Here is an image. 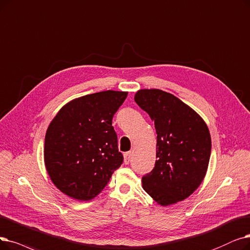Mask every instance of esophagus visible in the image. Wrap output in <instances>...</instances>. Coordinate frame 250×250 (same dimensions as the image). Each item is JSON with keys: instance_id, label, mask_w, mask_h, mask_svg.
I'll use <instances>...</instances> for the list:
<instances>
[{"instance_id": "34e87169", "label": "esophagus", "mask_w": 250, "mask_h": 250, "mask_svg": "<svg viewBox=\"0 0 250 250\" xmlns=\"http://www.w3.org/2000/svg\"><path fill=\"white\" fill-rule=\"evenodd\" d=\"M131 154H132V152H131V151L125 152V153L124 154V157H125V165H128V164H129V160H131Z\"/></svg>"}]
</instances>
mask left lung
<instances>
[{
	"label": "left lung",
	"instance_id": "left-lung-1",
	"mask_svg": "<svg viewBox=\"0 0 250 250\" xmlns=\"http://www.w3.org/2000/svg\"><path fill=\"white\" fill-rule=\"evenodd\" d=\"M135 101L154 122L157 134V160L142 179L143 189L164 206L186 199L208 170L211 152L208 125L192 108L161 90H140Z\"/></svg>",
	"mask_w": 250,
	"mask_h": 250
}]
</instances>
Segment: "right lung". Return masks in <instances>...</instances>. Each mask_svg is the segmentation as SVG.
<instances>
[{
    "mask_svg": "<svg viewBox=\"0 0 250 250\" xmlns=\"http://www.w3.org/2000/svg\"><path fill=\"white\" fill-rule=\"evenodd\" d=\"M126 92L104 91L67 103L51 122L45 137V165L55 186L67 196L96 197L124 162L113 115Z\"/></svg>",
    "mask_w": 250,
    "mask_h": 250,
    "instance_id": "add662e5",
    "label": "right lung"
}]
</instances>
